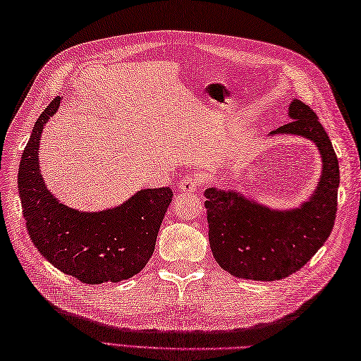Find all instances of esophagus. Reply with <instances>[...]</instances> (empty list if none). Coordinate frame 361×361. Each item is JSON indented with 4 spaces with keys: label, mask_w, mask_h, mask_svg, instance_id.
I'll return each mask as SVG.
<instances>
[{
    "label": "esophagus",
    "mask_w": 361,
    "mask_h": 361,
    "mask_svg": "<svg viewBox=\"0 0 361 361\" xmlns=\"http://www.w3.org/2000/svg\"><path fill=\"white\" fill-rule=\"evenodd\" d=\"M200 187V180L196 176H185L179 183V191L180 192H195Z\"/></svg>",
    "instance_id": "obj_1"
}]
</instances>
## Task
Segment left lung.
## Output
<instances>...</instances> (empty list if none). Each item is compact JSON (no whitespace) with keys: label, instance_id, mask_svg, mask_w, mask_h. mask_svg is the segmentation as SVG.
Masks as SVG:
<instances>
[{"label":"left lung","instance_id":"obj_1","mask_svg":"<svg viewBox=\"0 0 361 361\" xmlns=\"http://www.w3.org/2000/svg\"><path fill=\"white\" fill-rule=\"evenodd\" d=\"M291 122L271 131L315 144L322 174L310 199L291 209L269 208L235 190L207 188L204 196L209 247L219 267L231 276L272 282L305 267L329 237L337 214L340 170L331 139L306 104L293 99Z\"/></svg>","mask_w":361,"mask_h":361}]
</instances>
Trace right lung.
Returning a JSON list of instances; mask_svg holds the SVG:
<instances>
[{
    "instance_id": "obj_1",
    "label": "right lung",
    "mask_w": 361,
    "mask_h": 361,
    "mask_svg": "<svg viewBox=\"0 0 361 361\" xmlns=\"http://www.w3.org/2000/svg\"><path fill=\"white\" fill-rule=\"evenodd\" d=\"M61 96L35 124L20 162L18 190L30 239L44 259L79 282L99 285L133 277L152 259L170 187L137 191L124 204L102 211H79L47 190L39 166L42 128L58 111Z\"/></svg>"
}]
</instances>
